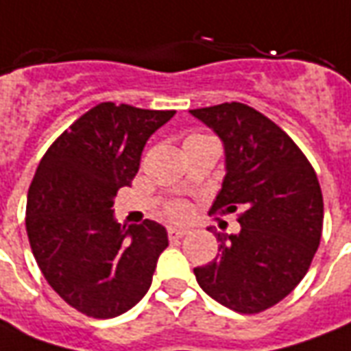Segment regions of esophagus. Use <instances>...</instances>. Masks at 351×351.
<instances>
[{"label": "esophagus", "mask_w": 351, "mask_h": 351, "mask_svg": "<svg viewBox=\"0 0 351 351\" xmlns=\"http://www.w3.org/2000/svg\"><path fill=\"white\" fill-rule=\"evenodd\" d=\"M167 235L169 239H182L184 235H188V230H184V228H169Z\"/></svg>", "instance_id": "1"}]
</instances>
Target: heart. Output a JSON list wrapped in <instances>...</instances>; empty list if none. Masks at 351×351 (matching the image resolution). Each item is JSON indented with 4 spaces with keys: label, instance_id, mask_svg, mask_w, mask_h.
Listing matches in <instances>:
<instances>
[{
    "label": "heart",
    "instance_id": "1",
    "mask_svg": "<svg viewBox=\"0 0 351 351\" xmlns=\"http://www.w3.org/2000/svg\"><path fill=\"white\" fill-rule=\"evenodd\" d=\"M192 136H201V134H192ZM192 136H188V138H192ZM163 215L169 220H173V222H184V220H188L190 215H192V207H190L188 201L184 199L169 201L167 205L163 207Z\"/></svg>",
    "mask_w": 351,
    "mask_h": 351
}]
</instances>
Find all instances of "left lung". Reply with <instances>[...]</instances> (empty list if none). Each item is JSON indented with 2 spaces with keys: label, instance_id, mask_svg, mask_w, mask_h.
Masks as SVG:
<instances>
[{
  "label": "left lung",
  "instance_id": "obj_1",
  "mask_svg": "<svg viewBox=\"0 0 351 351\" xmlns=\"http://www.w3.org/2000/svg\"><path fill=\"white\" fill-rule=\"evenodd\" d=\"M224 142L226 178L210 213H235L239 234L215 232L217 258L193 269L199 287L239 313H261L295 291L323 230V193L296 142L241 102L190 110Z\"/></svg>",
  "mask_w": 351,
  "mask_h": 351
}]
</instances>
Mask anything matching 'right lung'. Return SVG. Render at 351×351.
<instances>
[{
  "instance_id": "add662e5",
  "label": "right lung",
  "mask_w": 351,
  "mask_h": 351,
  "mask_svg": "<svg viewBox=\"0 0 351 351\" xmlns=\"http://www.w3.org/2000/svg\"><path fill=\"white\" fill-rule=\"evenodd\" d=\"M175 110L100 102L56 136L28 190L26 234L34 258L73 310L110 319L148 293L165 228L114 220V197L138 173L144 144Z\"/></svg>"
}]
</instances>
